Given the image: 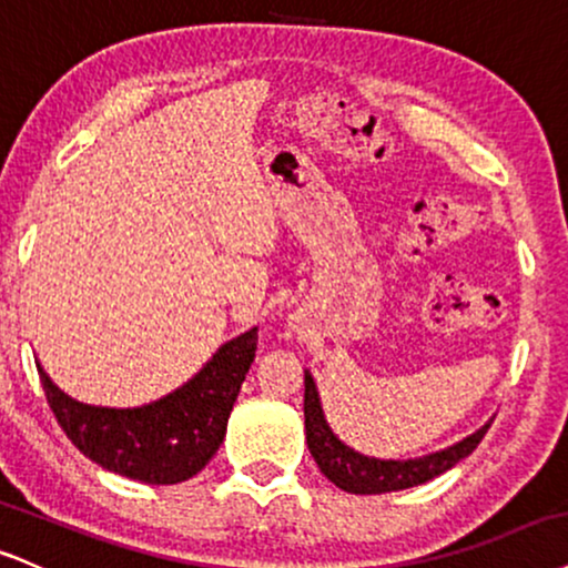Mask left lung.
I'll return each mask as SVG.
<instances>
[{
    "instance_id": "1",
    "label": "left lung",
    "mask_w": 568,
    "mask_h": 568,
    "mask_svg": "<svg viewBox=\"0 0 568 568\" xmlns=\"http://www.w3.org/2000/svg\"><path fill=\"white\" fill-rule=\"evenodd\" d=\"M491 420L484 423L479 432H474L466 439H460L453 447H444L439 453L409 457V460H381V457H367L357 449L346 447L344 442L333 434L327 426L320 392L314 386L310 371H304V428L310 453L320 470L336 484L338 489L352 491V495H384V491H399L418 487L442 476L463 457H468L479 447V442L487 434Z\"/></svg>"
}]
</instances>
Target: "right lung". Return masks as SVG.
<instances>
[{"label":"right lung","instance_id":"add662e5","mask_svg":"<svg viewBox=\"0 0 568 568\" xmlns=\"http://www.w3.org/2000/svg\"><path fill=\"white\" fill-rule=\"evenodd\" d=\"M256 327L219 346L187 384L142 407H94L42 386L68 439L105 470L145 484H180L216 455L245 373L256 357Z\"/></svg>","mask_w":568,"mask_h":568}]
</instances>
